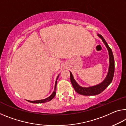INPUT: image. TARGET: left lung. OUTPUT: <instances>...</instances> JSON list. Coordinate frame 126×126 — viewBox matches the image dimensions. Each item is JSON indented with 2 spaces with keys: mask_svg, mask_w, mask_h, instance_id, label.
Segmentation results:
<instances>
[{
  "mask_svg": "<svg viewBox=\"0 0 126 126\" xmlns=\"http://www.w3.org/2000/svg\"><path fill=\"white\" fill-rule=\"evenodd\" d=\"M102 39L103 43L107 47L108 50L109 51V71L108 73L107 76L105 79L100 84L94 86L89 87H82L77 84V83L73 79V77L72 75L71 72H70V79L72 85L73 87L76 92L78 94H81L82 95L86 96H90V95H96L100 94L109 85L111 82L113 80L114 73V59L113 54V52L111 49H110L107 42L105 41V39L101 35H98Z\"/></svg>",
  "mask_w": 126,
  "mask_h": 126,
  "instance_id": "left-lung-1",
  "label": "left lung"
}]
</instances>
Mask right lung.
Listing matches in <instances>:
<instances>
[{
  "instance_id": "1",
  "label": "right lung",
  "mask_w": 126,
  "mask_h": 126,
  "mask_svg": "<svg viewBox=\"0 0 126 126\" xmlns=\"http://www.w3.org/2000/svg\"><path fill=\"white\" fill-rule=\"evenodd\" d=\"M58 76L57 77V80H56V82H55L54 91V92L52 94H51L50 96L49 97H47V98H46L45 99L40 100H36V101L27 100V101H29V102H30V103H43L47 102V101H50L51 100H52L54 98V97L55 96V94H56V86H57V79H58Z\"/></svg>"
}]
</instances>
